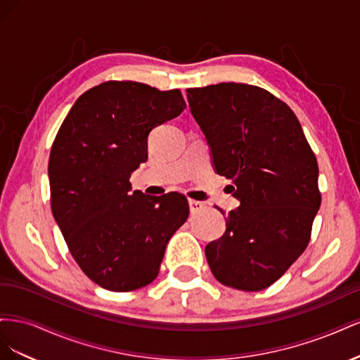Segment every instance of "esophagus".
Returning a JSON list of instances; mask_svg holds the SVG:
<instances>
[{"label": "esophagus", "mask_w": 360, "mask_h": 360, "mask_svg": "<svg viewBox=\"0 0 360 360\" xmlns=\"http://www.w3.org/2000/svg\"><path fill=\"white\" fill-rule=\"evenodd\" d=\"M189 209L192 213H197L200 210L204 209V202L201 201H195V200H189Z\"/></svg>", "instance_id": "obj_1"}]
</instances>
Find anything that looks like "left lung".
I'll use <instances>...</instances> for the list:
<instances>
[{
  "mask_svg": "<svg viewBox=\"0 0 360 360\" xmlns=\"http://www.w3.org/2000/svg\"><path fill=\"white\" fill-rule=\"evenodd\" d=\"M216 172L240 201L205 257L221 284L259 291L307 249L321 204L319 165L291 108L264 89L222 82L188 89Z\"/></svg>",
  "mask_w": 360,
  "mask_h": 360,
  "instance_id": "left-lung-1",
  "label": "left lung"
}]
</instances>
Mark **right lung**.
<instances>
[{
    "label": "right lung",
    "mask_w": 360,
    "mask_h": 360,
    "mask_svg": "<svg viewBox=\"0 0 360 360\" xmlns=\"http://www.w3.org/2000/svg\"><path fill=\"white\" fill-rule=\"evenodd\" d=\"M186 108L180 90L106 81L78 97L49 155L52 214L94 284L126 292L153 282L171 236L186 222L180 193L130 192L150 130Z\"/></svg>",
    "instance_id": "1"
}]
</instances>
